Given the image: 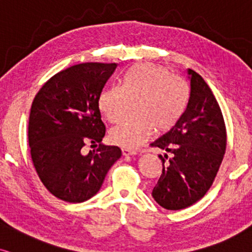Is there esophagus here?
<instances>
[{
  "mask_svg": "<svg viewBox=\"0 0 252 252\" xmlns=\"http://www.w3.org/2000/svg\"><path fill=\"white\" fill-rule=\"evenodd\" d=\"M122 154L123 156H132V155H136V150L128 149V148H123Z\"/></svg>",
  "mask_w": 252,
  "mask_h": 252,
  "instance_id": "obj_1",
  "label": "esophagus"
}]
</instances>
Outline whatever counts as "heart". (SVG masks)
Returning <instances> with one entry per match:
<instances>
[{
  "instance_id": "1",
  "label": "heart",
  "mask_w": 252,
  "mask_h": 252,
  "mask_svg": "<svg viewBox=\"0 0 252 252\" xmlns=\"http://www.w3.org/2000/svg\"><path fill=\"white\" fill-rule=\"evenodd\" d=\"M190 99L188 84L168 69L154 64H136L122 76V86H110L99 95L98 107L111 123H118L136 102L135 116L110 131L115 144L128 149L141 145L153 132L174 128L186 114Z\"/></svg>"
}]
</instances>
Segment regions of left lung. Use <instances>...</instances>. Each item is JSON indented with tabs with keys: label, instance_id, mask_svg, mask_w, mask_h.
I'll return each instance as SVG.
<instances>
[{
	"label": "left lung",
	"instance_id": "obj_1",
	"mask_svg": "<svg viewBox=\"0 0 252 252\" xmlns=\"http://www.w3.org/2000/svg\"><path fill=\"white\" fill-rule=\"evenodd\" d=\"M190 99L174 128L150 145L164 151V165L153 190L154 199L166 210L195 204L210 189L223 160L226 130L220 105L201 75L188 69Z\"/></svg>",
	"mask_w": 252,
	"mask_h": 252
}]
</instances>
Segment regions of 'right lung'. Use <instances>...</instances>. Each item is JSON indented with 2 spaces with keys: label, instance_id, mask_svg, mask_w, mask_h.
Instances as JSON below:
<instances>
[{
  "label": "right lung",
  "instance_id": "obj_1",
  "mask_svg": "<svg viewBox=\"0 0 252 252\" xmlns=\"http://www.w3.org/2000/svg\"><path fill=\"white\" fill-rule=\"evenodd\" d=\"M116 63H81L39 89L30 109V154L39 180L57 198L81 203L95 196L122 151L105 145L98 98ZM96 145L87 156L81 148Z\"/></svg>",
  "mask_w": 252,
  "mask_h": 252
}]
</instances>
